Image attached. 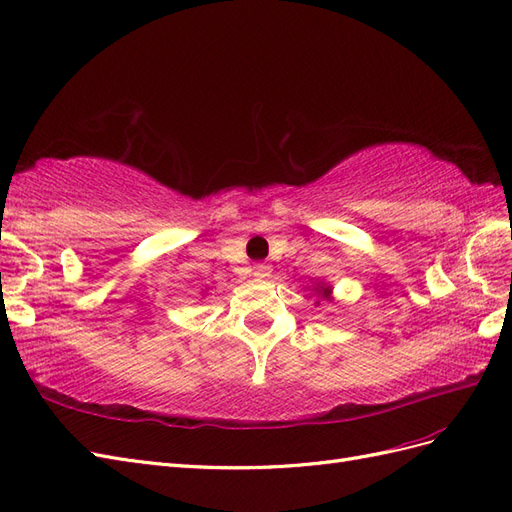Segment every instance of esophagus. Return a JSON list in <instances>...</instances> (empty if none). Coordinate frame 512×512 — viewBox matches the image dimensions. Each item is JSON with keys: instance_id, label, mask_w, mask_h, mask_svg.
Here are the masks:
<instances>
[{"instance_id": "34e87169", "label": "esophagus", "mask_w": 512, "mask_h": 512, "mask_svg": "<svg viewBox=\"0 0 512 512\" xmlns=\"http://www.w3.org/2000/svg\"><path fill=\"white\" fill-rule=\"evenodd\" d=\"M270 272H272L270 264H264V261H259V264L253 266V274L257 276V279H268Z\"/></svg>"}]
</instances>
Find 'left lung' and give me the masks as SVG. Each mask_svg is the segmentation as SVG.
<instances>
[{"instance_id": "obj_1", "label": "left lung", "mask_w": 512, "mask_h": 512, "mask_svg": "<svg viewBox=\"0 0 512 512\" xmlns=\"http://www.w3.org/2000/svg\"><path fill=\"white\" fill-rule=\"evenodd\" d=\"M319 294H324V296H328V294H330V289H328V287H326V289H321V291H319Z\"/></svg>"}]
</instances>
